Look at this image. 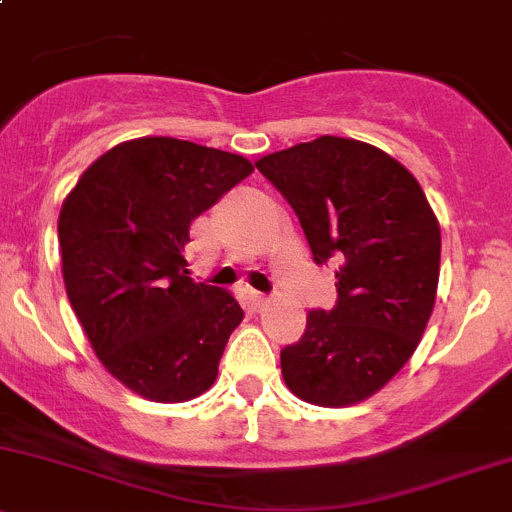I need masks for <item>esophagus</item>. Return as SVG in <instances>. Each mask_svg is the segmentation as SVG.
<instances>
[{"mask_svg":"<svg viewBox=\"0 0 512 512\" xmlns=\"http://www.w3.org/2000/svg\"><path fill=\"white\" fill-rule=\"evenodd\" d=\"M247 297H250V302H252V305H255V307H265L267 302H270V297L262 295V292H257V290L247 292Z\"/></svg>","mask_w":512,"mask_h":512,"instance_id":"1","label":"esophagus"}]
</instances>
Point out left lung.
Listing matches in <instances>:
<instances>
[{"label":"left lung","mask_w":512,"mask_h":512,"mask_svg":"<svg viewBox=\"0 0 512 512\" xmlns=\"http://www.w3.org/2000/svg\"><path fill=\"white\" fill-rule=\"evenodd\" d=\"M257 170L290 202L312 260L337 265V302L312 310L280 352L300 400L345 408L370 398L418 347L440 277V225L413 175L377 147L345 137L272 152Z\"/></svg>","instance_id":"obj_1"}]
</instances>
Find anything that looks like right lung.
<instances>
[{
    "label": "right lung",
    "mask_w": 512,
    "mask_h": 512,
    "mask_svg": "<svg viewBox=\"0 0 512 512\" xmlns=\"http://www.w3.org/2000/svg\"><path fill=\"white\" fill-rule=\"evenodd\" d=\"M252 175L242 155L140 137L84 170L59 212L62 275L102 365L132 393L185 403L212 388L240 302L195 282L190 225Z\"/></svg>",
    "instance_id": "right-lung-1"
}]
</instances>
